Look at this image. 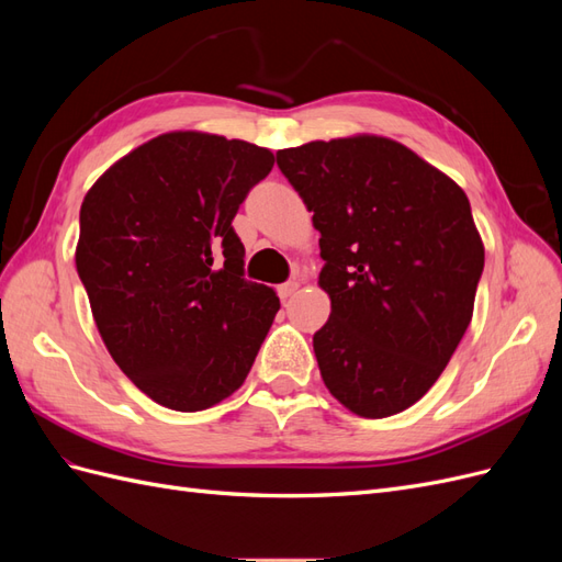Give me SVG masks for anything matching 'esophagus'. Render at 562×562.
Returning a JSON list of instances; mask_svg holds the SVG:
<instances>
[{
    "instance_id": "1",
    "label": "esophagus",
    "mask_w": 562,
    "mask_h": 562,
    "mask_svg": "<svg viewBox=\"0 0 562 562\" xmlns=\"http://www.w3.org/2000/svg\"><path fill=\"white\" fill-rule=\"evenodd\" d=\"M297 288H300V281H285V283H281L279 288H277V293H279V297L281 300H288V297H291L295 291H297Z\"/></svg>"
}]
</instances>
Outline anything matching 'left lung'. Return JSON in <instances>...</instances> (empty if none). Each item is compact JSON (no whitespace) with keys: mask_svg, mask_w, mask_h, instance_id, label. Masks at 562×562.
Wrapping results in <instances>:
<instances>
[{"mask_svg":"<svg viewBox=\"0 0 562 562\" xmlns=\"http://www.w3.org/2000/svg\"><path fill=\"white\" fill-rule=\"evenodd\" d=\"M277 164L321 232V378L359 417L396 415L434 386L471 323L485 250L469 199L380 135L281 149Z\"/></svg>","mask_w":562,"mask_h":562,"instance_id":"left-lung-1","label":"left lung"}]
</instances>
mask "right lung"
Returning <instances> with one entry per match:
<instances>
[{"instance_id":"obj_1","label":"right lung","mask_w":562,"mask_h":562,"mask_svg":"<svg viewBox=\"0 0 562 562\" xmlns=\"http://www.w3.org/2000/svg\"><path fill=\"white\" fill-rule=\"evenodd\" d=\"M271 166L265 147L176 131L135 147L83 196L75 262L98 333L124 375L171 411L232 396L281 307L244 279L232 227Z\"/></svg>"}]
</instances>
